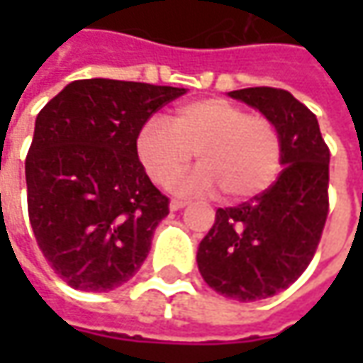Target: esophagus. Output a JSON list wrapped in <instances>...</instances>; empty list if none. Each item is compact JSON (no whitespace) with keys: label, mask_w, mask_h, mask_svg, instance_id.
Returning a JSON list of instances; mask_svg holds the SVG:
<instances>
[{"label":"esophagus","mask_w":363,"mask_h":363,"mask_svg":"<svg viewBox=\"0 0 363 363\" xmlns=\"http://www.w3.org/2000/svg\"><path fill=\"white\" fill-rule=\"evenodd\" d=\"M189 202H186V200H172V203H169V208L172 210H182V208H186Z\"/></svg>","instance_id":"obj_1"}]
</instances>
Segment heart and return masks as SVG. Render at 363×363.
<instances>
[{"mask_svg": "<svg viewBox=\"0 0 363 363\" xmlns=\"http://www.w3.org/2000/svg\"><path fill=\"white\" fill-rule=\"evenodd\" d=\"M135 149L147 175L161 188L174 186L196 153L202 167L182 188L218 186L232 202L262 194L283 165V137L277 123L226 99L179 106L169 123L151 117L137 133Z\"/></svg>", "mask_w": 363, "mask_h": 363, "instance_id": "obj_1", "label": "heart"}]
</instances>
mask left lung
<instances>
[{"label": "left lung", "mask_w": 363, "mask_h": 363, "mask_svg": "<svg viewBox=\"0 0 363 363\" xmlns=\"http://www.w3.org/2000/svg\"><path fill=\"white\" fill-rule=\"evenodd\" d=\"M230 96L271 117L283 137L277 182L248 202L218 208L198 248L203 281L248 303L286 289L313 260L329 214V147L317 117L291 92L255 86Z\"/></svg>", "instance_id": "1"}]
</instances>
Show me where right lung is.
<instances>
[{
    "label": "right lung",
    "instance_id": "obj_1",
    "mask_svg": "<svg viewBox=\"0 0 363 363\" xmlns=\"http://www.w3.org/2000/svg\"><path fill=\"white\" fill-rule=\"evenodd\" d=\"M186 89L108 78L70 82L38 113L26 157L28 216L54 272L78 291L127 283L169 214L137 157V133Z\"/></svg>",
    "mask_w": 363,
    "mask_h": 363
}]
</instances>
